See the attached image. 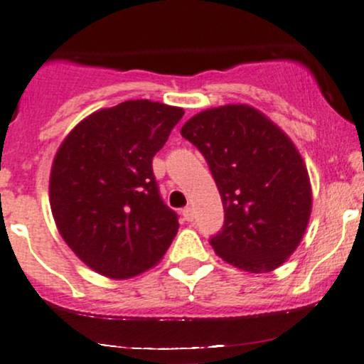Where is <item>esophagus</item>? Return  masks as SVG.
Returning a JSON list of instances; mask_svg holds the SVG:
<instances>
[{
	"mask_svg": "<svg viewBox=\"0 0 364 364\" xmlns=\"http://www.w3.org/2000/svg\"><path fill=\"white\" fill-rule=\"evenodd\" d=\"M182 217H183V220L193 222L194 220V210L191 208V206H187V208L182 210Z\"/></svg>",
	"mask_w": 364,
	"mask_h": 364,
	"instance_id": "1",
	"label": "esophagus"
}]
</instances>
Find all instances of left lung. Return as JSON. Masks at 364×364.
<instances>
[{
  "label": "left lung",
  "mask_w": 364,
  "mask_h": 364,
  "mask_svg": "<svg viewBox=\"0 0 364 364\" xmlns=\"http://www.w3.org/2000/svg\"><path fill=\"white\" fill-rule=\"evenodd\" d=\"M205 156L224 205L210 237L220 259L248 272H271L299 246L312 193L302 156L288 135L250 105L208 109L182 127Z\"/></svg>",
  "instance_id": "1"
}]
</instances>
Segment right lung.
<instances>
[{"label":"right lung","instance_id":"add662e5","mask_svg":"<svg viewBox=\"0 0 364 364\" xmlns=\"http://www.w3.org/2000/svg\"><path fill=\"white\" fill-rule=\"evenodd\" d=\"M183 109L127 100L85 118L58 147L50 206L60 236L90 269L127 279L158 264L178 230L152 158Z\"/></svg>","mask_w":364,"mask_h":364}]
</instances>
